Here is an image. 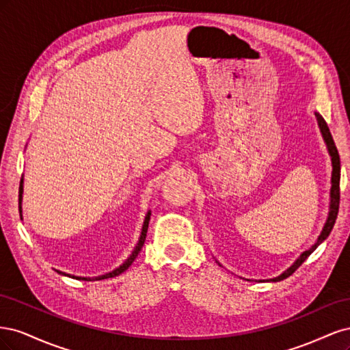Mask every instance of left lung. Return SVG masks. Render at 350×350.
Listing matches in <instances>:
<instances>
[{"label": "left lung", "mask_w": 350, "mask_h": 350, "mask_svg": "<svg viewBox=\"0 0 350 350\" xmlns=\"http://www.w3.org/2000/svg\"><path fill=\"white\" fill-rule=\"evenodd\" d=\"M317 116V121H319V125H320V130L323 133V137L324 140L327 143V147H328V152H330V156H332V162H333V175H332V204H330V213H328V219L325 221V226L321 232V235L319 237V239H317L315 245H312V248H310L308 251H305L302 256L295 261V264L292 267H289L288 270H286L283 274H280L279 278L273 279L274 282H279V280H283L286 278H289L292 273H295L296 270H298V267L301 266V264L308 258L311 256V252L320 245V243L330 235V232L336 224V219H337V213H338V204H340V157H338V152H337V147L334 144V140L332 137V133L330 130H328V126L324 121L323 116L320 113H315Z\"/></svg>", "instance_id": "8db88e82"}]
</instances>
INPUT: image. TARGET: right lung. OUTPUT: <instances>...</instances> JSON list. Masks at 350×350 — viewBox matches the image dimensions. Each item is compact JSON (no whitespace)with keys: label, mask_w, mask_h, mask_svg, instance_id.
<instances>
[{"label":"right lung","mask_w":350,"mask_h":350,"mask_svg":"<svg viewBox=\"0 0 350 350\" xmlns=\"http://www.w3.org/2000/svg\"><path fill=\"white\" fill-rule=\"evenodd\" d=\"M22 194H23V179H20V187H18V211H20V213H22ZM20 216H22V215H20ZM149 220H150V213H147L146 220H144V225H143V229H142L140 241H139V243H137V247H135V250L133 251L130 258L126 260V261L122 264V266H120L118 269H115L112 273L105 274V276H99V278L93 279V280H100V279H109V278L120 276L121 273H124L126 269H129V267L131 266L133 261L135 260L137 256H139V252L142 251V248H143V245H144L146 235H147V229H149ZM57 271H58V270H57ZM58 273H59V274H64V276H70V274H66V273H62V271H58ZM71 278H74V279H81V280H92V279H89V278H76V276H71Z\"/></svg>","instance_id":"add662e5"}]
</instances>
